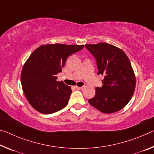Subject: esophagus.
Segmentation results:
<instances>
[{
	"label": "esophagus",
	"mask_w": 154,
	"mask_h": 154,
	"mask_svg": "<svg viewBox=\"0 0 154 154\" xmlns=\"http://www.w3.org/2000/svg\"><path fill=\"white\" fill-rule=\"evenodd\" d=\"M75 88L77 89V90H83L84 89V87L82 86V87H78V86H75Z\"/></svg>",
	"instance_id": "1"
}]
</instances>
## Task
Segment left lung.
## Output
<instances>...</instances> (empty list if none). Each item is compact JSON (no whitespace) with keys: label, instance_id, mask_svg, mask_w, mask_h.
Returning a JSON list of instances; mask_svg holds the SVG:
<instances>
[{"label":"left lung","instance_id":"8db88e82","mask_svg":"<svg viewBox=\"0 0 154 154\" xmlns=\"http://www.w3.org/2000/svg\"><path fill=\"white\" fill-rule=\"evenodd\" d=\"M97 61V75L104 77L102 87L89 103L100 112L114 113L123 109L130 101L136 87V77L129 58L121 48L108 43L86 45Z\"/></svg>","mask_w":154,"mask_h":154}]
</instances>
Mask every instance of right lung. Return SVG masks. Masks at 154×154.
Instances as JSON below:
<instances>
[{
    "mask_svg": "<svg viewBox=\"0 0 154 154\" xmlns=\"http://www.w3.org/2000/svg\"><path fill=\"white\" fill-rule=\"evenodd\" d=\"M84 45L62 44L39 46L31 53L21 72V84L29 103L38 112L52 114L67 106L71 88L57 81L68 57Z\"/></svg>",
    "mask_w": 154,
    "mask_h": 154,
    "instance_id": "1",
    "label": "right lung"
}]
</instances>
